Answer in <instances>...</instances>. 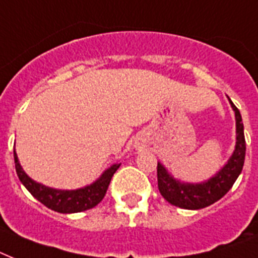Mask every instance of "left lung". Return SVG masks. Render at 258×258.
Returning a JSON list of instances; mask_svg holds the SVG:
<instances>
[{
	"label": "left lung",
	"mask_w": 258,
	"mask_h": 258,
	"mask_svg": "<svg viewBox=\"0 0 258 258\" xmlns=\"http://www.w3.org/2000/svg\"><path fill=\"white\" fill-rule=\"evenodd\" d=\"M229 103L232 105L236 116V146L232 157L229 158L228 162L212 178L200 183L182 182L180 179L174 178L165 166L161 162H158V188L162 197L169 204L187 210H198L210 206L221 200L232 188L233 183L242 171L245 151H246L244 124L238 108L233 104L230 99Z\"/></svg>",
	"instance_id": "8db88e82"
}]
</instances>
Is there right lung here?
<instances>
[{
    "mask_svg": "<svg viewBox=\"0 0 258 258\" xmlns=\"http://www.w3.org/2000/svg\"><path fill=\"white\" fill-rule=\"evenodd\" d=\"M13 153L18 179L21 180V183L25 186L26 190L42 205H45L48 209L57 213H64V214L86 212L88 209L95 208L104 198L111 178L120 166V163H115L104 170L95 182L87 184L84 187L75 188V190H61V188L48 187L45 184L38 183L32 179L22 170L16 150H13Z\"/></svg>",
    "mask_w": 258,
    "mask_h": 258,
    "instance_id": "add662e5",
    "label": "right lung"
}]
</instances>
